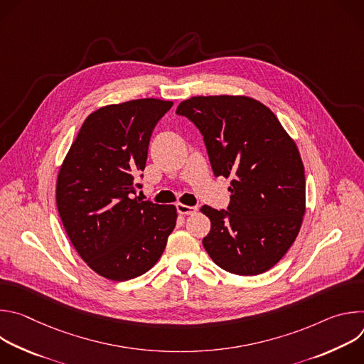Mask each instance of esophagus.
Instances as JSON below:
<instances>
[{
  "mask_svg": "<svg viewBox=\"0 0 364 364\" xmlns=\"http://www.w3.org/2000/svg\"><path fill=\"white\" fill-rule=\"evenodd\" d=\"M177 212H178L180 215H194V213L197 212V207L186 205V204L178 203V204H177Z\"/></svg>",
  "mask_w": 364,
  "mask_h": 364,
  "instance_id": "esophagus-1",
  "label": "esophagus"
}]
</instances>
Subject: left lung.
Returning a JSON list of instances; mask_svg holds the SVG:
<instances>
[{"label": "left lung", "instance_id": "left-lung-1", "mask_svg": "<svg viewBox=\"0 0 364 364\" xmlns=\"http://www.w3.org/2000/svg\"><path fill=\"white\" fill-rule=\"evenodd\" d=\"M176 112L203 134L215 176L232 180L229 212L201 207L212 223L204 249L230 274L267 272L288 252L305 215L295 141L267 105L243 95L193 96Z\"/></svg>", "mask_w": 364, "mask_h": 364}]
</instances>
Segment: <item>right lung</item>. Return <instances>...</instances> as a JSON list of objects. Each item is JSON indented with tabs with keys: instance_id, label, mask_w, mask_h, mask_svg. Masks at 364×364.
Listing matches in <instances>:
<instances>
[{
	"instance_id": "add662e5",
	"label": "right lung",
	"mask_w": 364,
	"mask_h": 364,
	"mask_svg": "<svg viewBox=\"0 0 364 364\" xmlns=\"http://www.w3.org/2000/svg\"><path fill=\"white\" fill-rule=\"evenodd\" d=\"M171 107L145 97L96 109L60 166L56 204L65 230L86 265L107 279L148 272L176 228V205L134 197L152 129Z\"/></svg>"
}]
</instances>
